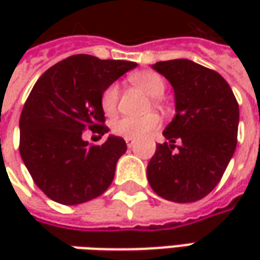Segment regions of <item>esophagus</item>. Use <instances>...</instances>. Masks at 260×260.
Segmentation results:
<instances>
[{
	"instance_id": "1",
	"label": "esophagus",
	"mask_w": 260,
	"mask_h": 260,
	"mask_svg": "<svg viewBox=\"0 0 260 260\" xmlns=\"http://www.w3.org/2000/svg\"><path fill=\"white\" fill-rule=\"evenodd\" d=\"M125 143H127V146H128V147H132V146L135 145V139H130V137H127V139H125Z\"/></svg>"
}]
</instances>
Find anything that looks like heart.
<instances>
[{"label":"heart","instance_id":"obj_1","mask_svg":"<svg viewBox=\"0 0 260 260\" xmlns=\"http://www.w3.org/2000/svg\"><path fill=\"white\" fill-rule=\"evenodd\" d=\"M130 79L135 85L140 86L145 92L153 98H159L165 92V81L156 72L140 71L130 76ZM117 103H118V86L111 84L105 88L101 95V108L107 115L114 114L117 110ZM159 124L160 121L155 114L146 115V117H123L113 124V132L114 135L121 136L124 139L127 137L142 139L156 130Z\"/></svg>","mask_w":260,"mask_h":260}]
</instances>
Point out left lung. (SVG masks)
<instances>
[{"instance_id": "obj_1", "label": "left lung", "mask_w": 260, "mask_h": 260, "mask_svg": "<svg viewBox=\"0 0 260 260\" xmlns=\"http://www.w3.org/2000/svg\"><path fill=\"white\" fill-rule=\"evenodd\" d=\"M152 68L174 88L176 114L164 130L168 143L147 164V181L168 201L194 203L214 189L235 155L239 104L223 76L192 60Z\"/></svg>"}]
</instances>
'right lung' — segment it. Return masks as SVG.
<instances>
[{"instance_id":"right-lung-1","label":"right lung","mask_w":260,"mask_h":260,"mask_svg":"<svg viewBox=\"0 0 260 260\" xmlns=\"http://www.w3.org/2000/svg\"><path fill=\"white\" fill-rule=\"evenodd\" d=\"M137 63L75 55L49 68L37 79L20 115V155L35 184L59 204L94 200L114 179L117 160L127 150L124 139L108 136L103 145L82 139L89 128L105 127L101 95Z\"/></svg>"}]
</instances>
